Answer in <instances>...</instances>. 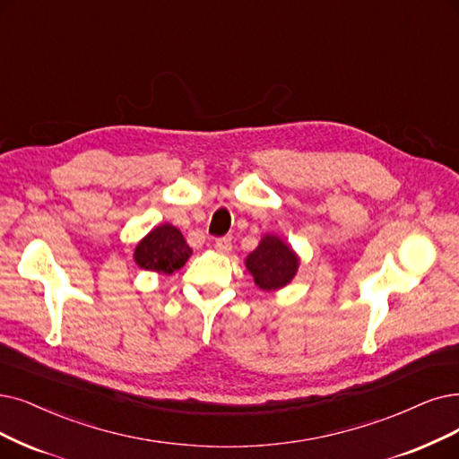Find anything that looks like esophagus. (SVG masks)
Masks as SVG:
<instances>
[{"mask_svg": "<svg viewBox=\"0 0 459 459\" xmlns=\"http://www.w3.org/2000/svg\"><path fill=\"white\" fill-rule=\"evenodd\" d=\"M214 250L220 252V254L231 252V239H228V237H222V239H216L214 241Z\"/></svg>", "mask_w": 459, "mask_h": 459, "instance_id": "esophagus-1", "label": "esophagus"}]
</instances>
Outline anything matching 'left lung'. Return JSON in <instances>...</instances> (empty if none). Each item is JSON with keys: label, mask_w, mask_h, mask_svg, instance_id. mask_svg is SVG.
Listing matches in <instances>:
<instances>
[{"label": "left lung", "mask_w": 459, "mask_h": 459, "mask_svg": "<svg viewBox=\"0 0 459 459\" xmlns=\"http://www.w3.org/2000/svg\"><path fill=\"white\" fill-rule=\"evenodd\" d=\"M245 267L264 291H277L291 282L299 269V255L279 235H264L260 245L252 250Z\"/></svg>", "instance_id": "8db88e82"}]
</instances>
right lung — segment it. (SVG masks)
Wrapping results in <instances>:
<instances>
[{
    "label": "right lung",
    "mask_w": 459,
    "mask_h": 459,
    "mask_svg": "<svg viewBox=\"0 0 459 459\" xmlns=\"http://www.w3.org/2000/svg\"><path fill=\"white\" fill-rule=\"evenodd\" d=\"M192 248L180 230L171 224H160L137 243L134 260L144 271L171 274L188 262Z\"/></svg>",
    "instance_id": "right-lung-1"
}]
</instances>
